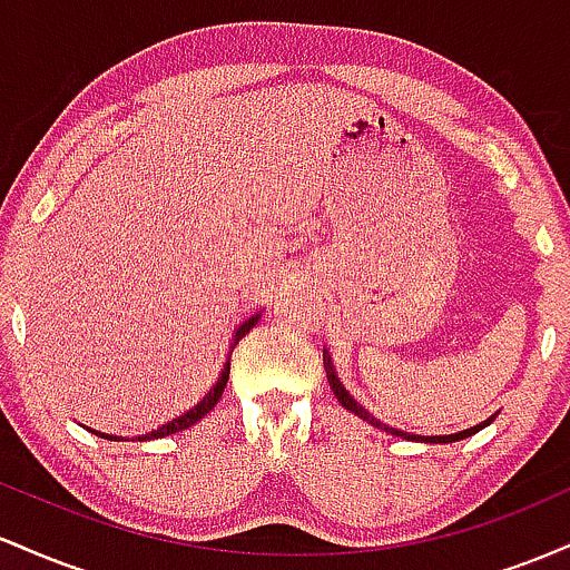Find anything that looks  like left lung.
I'll list each match as a JSON object with an SVG mask.
<instances>
[{"label":"left lung","instance_id":"8db88e82","mask_svg":"<svg viewBox=\"0 0 570 570\" xmlns=\"http://www.w3.org/2000/svg\"><path fill=\"white\" fill-rule=\"evenodd\" d=\"M324 370H326V381H330V389L335 391V396H337V402L343 404L345 410H351V412H356V415H362L364 421H370V423H375V426H381L383 431H389V434H394V436H402V440H423V442H431V444H448V442H458V440H466V436H472V434H476V431L480 429H485L490 421H493V417H490V421H485V423H480V426H474V429H466V431H461V434H448V436H415V434H404V431H396V429H389V426H383V423H377L375 417H370V412H364V407H358L356 404V399H353L348 391L343 389V385H340V381H337V375H335V370H332V362H330V356H326L324 353Z\"/></svg>","mask_w":570,"mask_h":570}]
</instances>
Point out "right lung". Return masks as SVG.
I'll return each mask as SVG.
<instances>
[{
	"label": "right lung",
	"mask_w": 570,
	"mask_h": 570,
	"mask_svg": "<svg viewBox=\"0 0 570 570\" xmlns=\"http://www.w3.org/2000/svg\"><path fill=\"white\" fill-rule=\"evenodd\" d=\"M254 324H257V316H252V318H248L246 324H240V326H238V332H235V343H238V340L244 337L246 332L252 330ZM235 343H233V345H235ZM227 377H230V362H227V367L222 370V377H219V381H217V385H214V389L208 391L206 396H203V402L195 404V407L189 410V412H185V415L174 417V421H171V423H166V426H163V429L153 431V434H144L139 442H144V440H160V436L176 434V431H185V429H189V426H195V423H198L203 415H208V412H212L214 407H217V402H219V399H222V394H225ZM104 440H112V436H104Z\"/></svg>",
	"instance_id": "obj_1"
}]
</instances>
